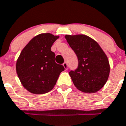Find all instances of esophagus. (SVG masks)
Here are the masks:
<instances>
[{"mask_svg":"<svg viewBox=\"0 0 126 126\" xmlns=\"http://www.w3.org/2000/svg\"><path fill=\"white\" fill-rule=\"evenodd\" d=\"M63 66H64V68H65V70L67 69V66H68V65H67V63H66V62H65V63H63Z\"/></svg>","mask_w":126,"mask_h":126,"instance_id":"34e87169","label":"esophagus"}]
</instances>
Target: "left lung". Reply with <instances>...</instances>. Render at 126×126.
I'll return each instance as SVG.
<instances>
[{"instance_id":"8db88e82","label":"left lung","mask_w":126,"mask_h":126,"mask_svg":"<svg viewBox=\"0 0 126 126\" xmlns=\"http://www.w3.org/2000/svg\"><path fill=\"white\" fill-rule=\"evenodd\" d=\"M78 59V67L69 72L73 83L84 93L97 92L107 82L110 66L107 56L100 45L84 34L65 35Z\"/></svg>"}]
</instances>
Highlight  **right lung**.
Listing matches in <instances>:
<instances>
[{"label": "right lung", "mask_w": 126, "mask_h": 126, "mask_svg": "<svg viewBox=\"0 0 126 126\" xmlns=\"http://www.w3.org/2000/svg\"><path fill=\"white\" fill-rule=\"evenodd\" d=\"M59 38L50 33L36 36L23 48L16 63V70L25 89L43 94L53 89L60 73L65 70L55 62L52 45Z\"/></svg>", "instance_id": "obj_1"}]
</instances>
